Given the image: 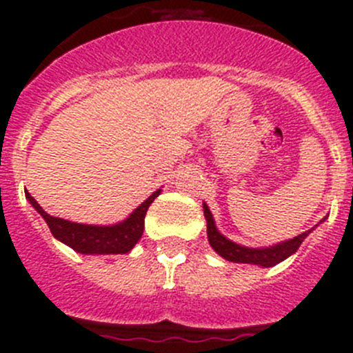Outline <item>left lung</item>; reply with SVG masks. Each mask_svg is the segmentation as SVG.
I'll return each instance as SVG.
<instances>
[{"instance_id":"8db88e82","label":"left lung","mask_w":353,"mask_h":353,"mask_svg":"<svg viewBox=\"0 0 353 353\" xmlns=\"http://www.w3.org/2000/svg\"><path fill=\"white\" fill-rule=\"evenodd\" d=\"M205 217H207V233H208V242H210L212 249H214L217 254L224 258L228 261H233V263H252L260 265V267H274L279 261L286 260L288 256H292L293 252L301 248V244L304 242V239L311 233V230L304 232L302 235L295 236L292 240H286L281 244L272 245V248L265 249H251L244 248V245H239L232 240H228L226 236L221 235L215 228L214 217H212V212L208 210L207 205H203Z\"/></svg>"}]
</instances>
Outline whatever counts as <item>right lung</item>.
Wrapping results in <instances>:
<instances>
[{
  "instance_id": "add662e5",
  "label": "right lung",
  "mask_w": 353,
  "mask_h": 353,
  "mask_svg": "<svg viewBox=\"0 0 353 353\" xmlns=\"http://www.w3.org/2000/svg\"><path fill=\"white\" fill-rule=\"evenodd\" d=\"M161 191H155L146 201H143L123 223L114 226H90V224L70 223V221L52 217L43 212L35 198L26 192V198L37 212L42 215L49 230L58 240L83 254H125L136 245L145 230V215Z\"/></svg>"
}]
</instances>
